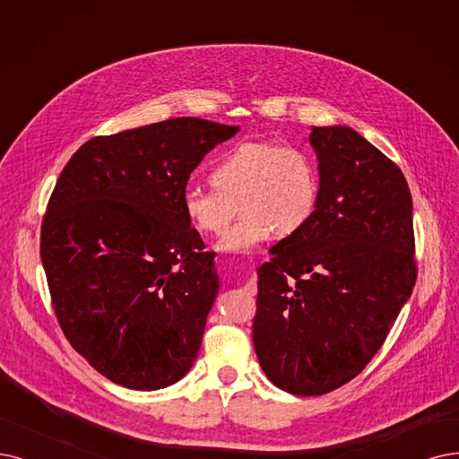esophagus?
I'll return each mask as SVG.
<instances>
[{"label": "esophagus", "instance_id": "34e87169", "mask_svg": "<svg viewBox=\"0 0 459 459\" xmlns=\"http://www.w3.org/2000/svg\"><path fill=\"white\" fill-rule=\"evenodd\" d=\"M255 282H258V277H255V274L252 273V274H250V279H248V281H247V284H245V290L250 293V296H254L255 290H258V288H255Z\"/></svg>", "mask_w": 459, "mask_h": 459}]
</instances>
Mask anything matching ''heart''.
<instances>
[{
    "label": "heart",
    "instance_id": "heart-1",
    "mask_svg": "<svg viewBox=\"0 0 459 459\" xmlns=\"http://www.w3.org/2000/svg\"><path fill=\"white\" fill-rule=\"evenodd\" d=\"M209 180L214 190L188 188L182 211L199 233L222 235L241 204L243 220L218 241L224 252L248 254L277 231L303 230L320 199L316 163L296 144H237L212 168Z\"/></svg>",
    "mask_w": 459,
    "mask_h": 459
}]
</instances>
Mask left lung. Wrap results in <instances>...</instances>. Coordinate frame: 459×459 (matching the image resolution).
<instances>
[{"label": "left lung", "mask_w": 459, "mask_h": 459, "mask_svg": "<svg viewBox=\"0 0 459 459\" xmlns=\"http://www.w3.org/2000/svg\"><path fill=\"white\" fill-rule=\"evenodd\" d=\"M320 199L258 269L252 322L267 378L322 395L358 377L416 282L412 197L395 163L344 126L316 127Z\"/></svg>", "instance_id": "obj_1"}]
</instances>
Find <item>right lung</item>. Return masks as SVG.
Segmentation results:
<instances>
[{"label": "right lung", "mask_w": 459, "mask_h": 459, "mask_svg": "<svg viewBox=\"0 0 459 459\" xmlns=\"http://www.w3.org/2000/svg\"><path fill=\"white\" fill-rule=\"evenodd\" d=\"M235 126L192 117L100 135L71 156L41 224L65 339L108 380L168 388L194 365L218 291L214 252L182 211L190 173Z\"/></svg>", "instance_id": "obj_1"}]
</instances>
